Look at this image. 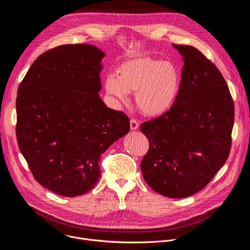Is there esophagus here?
<instances>
[{"label": "esophagus", "instance_id": "esophagus-1", "mask_svg": "<svg viewBox=\"0 0 250 250\" xmlns=\"http://www.w3.org/2000/svg\"><path fill=\"white\" fill-rule=\"evenodd\" d=\"M129 124H130V129H131V130H135V129L138 128V123H137L135 120L131 119L130 122H129Z\"/></svg>", "mask_w": 250, "mask_h": 250}]
</instances>
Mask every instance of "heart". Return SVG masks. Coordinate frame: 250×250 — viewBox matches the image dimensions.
Returning <instances> with one entry per match:
<instances>
[{"label":"heart","mask_w":250,"mask_h":250,"mask_svg":"<svg viewBox=\"0 0 250 250\" xmlns=\"http://www.w3.org/2000/svg\"><path fill=\"white\" fill-rule=\"evenodd\" d=\"M181 87L178 68L169 61L149 56H138L124 62L117 75L104 80L106 93L126 101L128 93H135L137 109L146 116L157 117L168 112L176 102Z\"/></svg>","instance_id":"b5f03b06"}]
</instances>
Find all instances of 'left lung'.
I'll use <instances>...</instances> for the list:
<instances>
[{
  "label": "left lung",
  "mask_w": 250,
  "mask_h": 250,
  "mask_svg": "<svg viewBox=\"0 0 250 250\" xmlns=\"http://www.w3.org/2000/svg\"><path fill=\"white\" fill-rule=\"evenodd\" d=\"M173 46L184 61L179 95L168 112L141 124L149 149L140 169L155 192L181 199L205 188L226 163L234 104L215 64L193 46Z\"/></svg>",
  "instance_id": "8db88e82"
}]
</instances>
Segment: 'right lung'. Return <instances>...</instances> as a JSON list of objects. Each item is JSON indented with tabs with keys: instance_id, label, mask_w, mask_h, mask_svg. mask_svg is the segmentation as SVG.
Listing matches in <instances>:
<instances>
[{
	"instance_id": "right-lung-1",
	"label": "right lung",
	"mask_w": 250,
	"mask_h": 250,
	"mask_svg": "<svg viewBox=\"0 0 250 250\" xmlns=\"http://www.w3.org/2000/svg\"><path fill=\"white\" fill-rule=\"evenodd\" d=\"M104 53L65 44L39 56L19 86L17 139L41 185L64 197L92 190L103 152L129 131L127 116L100 98Z\"/></svg>"
}]
</instances>
